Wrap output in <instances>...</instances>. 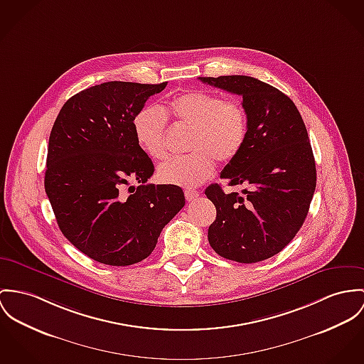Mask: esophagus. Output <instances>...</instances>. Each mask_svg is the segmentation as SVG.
Masks as SVG:
<instances>
[{
  "label": "esophagus",
  "mask_w": 364,
  "mask_h": 364,
  "mask_svg": "<svg viewBox=\"0 0 364 364\" xmlns=\"http://www.w3.org/2000/svg\"><path fill=\"white\" fill-rule=\"evenodd\" d=\"M184 196H186V199L190 202V200H194L196 198H198L199 193L196 190H186Z\"/></svg>",
  "instance_id": "obj_1"
}]
</instances>
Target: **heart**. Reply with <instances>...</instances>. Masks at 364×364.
<instances>
[{
  "mask_svg": "<svg viewBox=\"0 0 364 364\" xmlns=\"http://www.w3.org/2000/svg\"><path fill=\"white\" fill-rule=\"evenodd\" d=\"M166 112L177 124L191 130L190 155L168 159L159 168V178L171 186L193 188L215 171V161H234L248 136V114L238 101H224L218 94L188 91L174 97ZM168 117L158 107H145L134 117V136L141 149L154 159L166 154Z\"/></svg>",
  "mask_w": 364,
  "mask_h": 364,
  "instance_id": "b5f03b06",
  "label": "heart"
}]
</instances>
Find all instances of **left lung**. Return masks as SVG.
Segmentation results:
<instances>
[{
  "label": "left lung",
  "mask_w": 364,
  "mask_h": 364,
  "mask_svg": "<svg viewBox=\"0 0 364 364\" xmlns=\"http://www.w3.org/2000/svg\"><path fill=\"white\" fill-rule=\"evenodd\" d=\"M242 97L248 136L220 178L245 186L225 194L210 184L205 196L216 206L209 225L210 247L222 257L256 263L282 251L306 219L316 190V164L306 126L295 104L280 90L251 76L199 77Z\"/></svg>",
  "instance_id": "1"
}]
</instances>
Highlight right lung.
Masks as SVG:
<instances>
[{"instance_id":"1","label":"right lung","mask_w":364,"mask_h":364,"mask_svg":"<svg viewBox=\"0 0 364 364\" xmlns=\"http://www.w3.org/2000/svg\"><path fill=\"white\" fill-rule=\"evenodd\" d=\"M166 84L92 85L65 102L53 126L46 193L62 234L100 263L148 257L186 205L180 187L146 184L155 168L134 136L136 114ZM130 179L141 186L123 195Z\"/></svg>"}]
</instances>
